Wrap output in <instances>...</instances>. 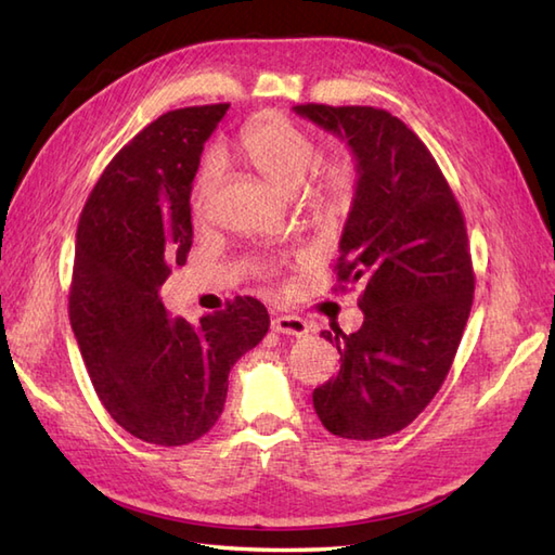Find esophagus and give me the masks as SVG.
<instances>
[{
  "label": "esophagus",
  "instance_id": "34e87169",
  "mask_svg": "<svg viewBox=\"0 0 555 555\" xmlns=\"http://www.w3.org/2000/svg\"><path fill=\"white\" fill-rule=\"evenodd\" d=\"M273 331L289 337H307L309 325L299 315H278V319H273Z\"/></svg>",
  "mask_w": 555,
  "mask_h": 555
}]
</instances>
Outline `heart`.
<instances>
[{
  "mask_svg": "<svg viewBox=\"0 0 555 555\" xmlns=\"http://www.w3.org/2000/svg\"><path fill=\"white\" fill-rule=\"evenodd\" d=\"M236 151L242 153L244 160L251 165L266 182L285 194H297V191L309 182L315 165L321 160V149L313 141V135L299 129L297 124L280 115H263L246 124L240 139H236ZM222 172V163L218 155H208L203 160L196 184H194V210L203 212L206 203L218 184ZM354 191V169L349 163H335L323 169L319 186L313 189V201L321 208H333L337 203L347 201Z\"/></svg>",
  "mask_w": 555,
  "mask_h": 555,
  "instance_id": "b5f03b06",
  "label": "heart"
}]
</instances>
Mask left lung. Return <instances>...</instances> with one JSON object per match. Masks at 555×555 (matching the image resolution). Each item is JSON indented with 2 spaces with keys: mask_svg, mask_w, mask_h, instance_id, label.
<instances>
[{
  "mask_svg": "<svg viewBox=\"0 0 555 555\" xmlns=\"http://www.w3.org/2000/svg\"><path fill=\"white\" fill-rule=\"evenodd\" d=\"M357 160L337 282L364 285L357 333L323 331L340 371L313 390L327 431L376 440L402 431L434 400L465 331L474 273L455 196L420 135L376 107L297 105Z\"/></svg>",
  "mask_w": 555,
  "mask_h": 555,
  "instance_id": "obj_1",
  "label": "left lung"
}]
</instances>
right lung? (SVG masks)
<instances>
[{
  "label": "right lung",
  "mask_w": 555,
  "mask_h": 555,
  "mask_svg": "<svg viewBox=\"0 0 555 555\" xmlns=\"http://www.w3.org/2000/svg\"><path fill=\"white\" fill-rule=\"evenodd\" d=\"M230 105L167 112L124 145L90 191L76 232L69 319L100 402L124 431L155 446L208 434L228 398L230 369L263 340L266 307L236 297L189 323L160 299L184 266L191 186L203 143Z\"/></svg>",
  "instance_id": "add662e5"
}]
</instances>
